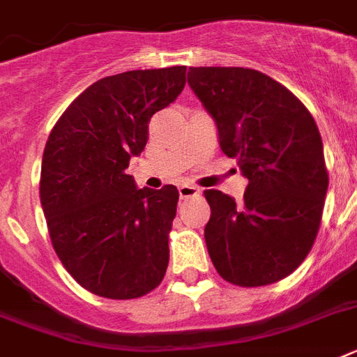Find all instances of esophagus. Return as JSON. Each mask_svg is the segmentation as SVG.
Wrapping results in <instances>:
<instances>
[{"label":"esophagus","instance_id":"34e87169","mask_svg":"<svg viewBox=\"0 0 357 357\" xmlns=\"http://www.w3.org/2000/svg\"><path fill=\"white\" fill-rule=\"evenodd\" d=\"M194 196H199L198 187H194V185H181V187H179V198L181 199L194 198Z\"/></svg>","mask_w":357,"mask_h":357}]
</instances>
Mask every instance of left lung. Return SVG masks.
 I'll return each mask as SVG.
<instances>
[{
	"label": "left lung",
	"instance_id": "obj_1",
	"mask_svg": "<svg viewBox=\"0 0 357 357\" xmlns=\"http://www.w3.org/2000/svg\"><path fill=\"white\" fill-rule=\"evenodd\" d=\"M188 86L218 126L220 149L249 179L236 204L208 188V257L242 288L282 280L308 257L319 233L328 170L312 113L257 69L188 68Z\"/></svg>",
	"mask_w": 357,
	"mask_h": 357
}]
</instances>
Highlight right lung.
I'll use <instances>...</instances> for the list:
<instances>
[{
  "label": "right lung",
  "mask_w": 357,
  "mask_h": 357,
  "mask_svg": "<svg viewBox=\"0 0 357 357\" xmlns=\"http://www.w3.org/2000/svg\"><path fill=\"white\" fill-rule=\"evenodd\" d=\"M185 66L104 77L69 104L49 133L40 199L51 244L82 288L137 299L169 266L179 192L137 188L126 169L149 141L152 115L185 88Z\"/></svg>",
  "instance_id": "obj_1"
}]
</instances>
